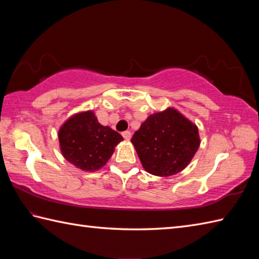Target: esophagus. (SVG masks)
Here are the masks:
<instances>
[{
    "instance_id": "esophagus-1",
    "label": "esophagus",
    "mask_w": 259,
    "mask_h": 259,
    "mask_svg": "<svg viewBox=\"0 0 259 259\" xmlns=\"http://www.w3.org/2000/svg\"><path fill=\"white\" fill-rule=\"evenodd\" d=\"M122 136H123V138H124L125 140H130V138H131V133H130V131H123Z\"/></svg>"
}]
</instances>
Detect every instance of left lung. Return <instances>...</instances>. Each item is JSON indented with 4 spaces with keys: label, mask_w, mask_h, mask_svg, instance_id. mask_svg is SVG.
<instances>
[{
    "label": "left lung",
    "mask_w": 259,
    "mask_h": 259,
    "mask_svg": "<svg viewBox=\"0 0 259 259\" xmlns=\"http://www.w3.org/2000/svg\"><path fill=\"white\" fill-rule=\"evenodd\" d=\"M131 142L146 171L169 177L188 166L200 146L198 126L174 108L150 114Z\"/></svg>",
    "instance_id": "left-lung-1"
}]
</instances>
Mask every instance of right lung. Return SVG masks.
<instances>
[{
	"instance_id": "add662e5",
	"label": "right lung",
	"mask_w": 259,
	"mask_h": 259,
	"mask_svg": "<svg viewBox=\"0 0 259 259\" xmlns=\"http://www.w3.org/2000/svg\"><path fill=\"white\" fill-rule=\"evenodd\" d=\"M58 136L63 157L84 171L103 167L111 158L114 147L123 140L117 131L99 123L92 110L70 117Z\"/></svg>"
}]
</instances>
